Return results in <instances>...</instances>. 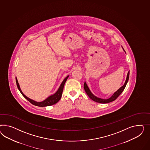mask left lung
Here are the masks:
<instances>
[{"label":"left lung","instance_id":"8db88e82","mask_svg":"<svg viewBox=\"0 0 150 150\" xmlns=\"http://www.w3.org/2000/svg\"><path fill=\"white\" fill-rule=\"evenodd\" d=\"M125 51V50H124ZM129 71L128 72L127 74V78H126V80L125 81V83L122 86L121 88H120L119 89H118L117 91L116 92H115V93H113V95L111 97L109 98V99H101L100 98H98L95 96L94 94H93L92 92H91V91L89 90V88L88 87V86L87 85L86 82H85L84 83V85H83V87H84V89L85 91L87 93V94L88 95V96L92 100H93V101H96V102H97V103H102V104H105V103H108L110 102H111V101H113L116 99L121 94L122 92L123 91V90L125 88L126 85H127V83L128 81L129 80Z\"/></svg>","mask_w":150,"mask_h":150}]
</instances>
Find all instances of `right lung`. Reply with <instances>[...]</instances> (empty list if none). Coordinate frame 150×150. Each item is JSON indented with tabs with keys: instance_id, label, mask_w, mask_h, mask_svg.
I'll return each instance as SVG.
<instances>
[{
	"instance_id": "obj_1",
	"label": "right lung",
	"mask_w": 150,
	"mask_h": 150,
	"mask_svg": "<svg viewBox=\"0 0 150 150\" xmlns=\"http://www.w3.org/2000/svg\"><path fill=\"white\" fill-rule=\"evenodd\" d=\"M69 77V75L67 76V77L65 78L64 80L62 82L61 85L59 86V88L57 90V92L54 93V94L50 96V97L46 98L44 101H41V102H37V101H34L32 99L29 98L27 97L26 96H25L23 92H22L21 89L20 88V87L19 85V83L17 81L16 77V81L17 86L18 87V89H19L21 93L22 94V96L24 97L27 100H28L30 103H32L34 105L38 106H40V107H45V106H47L52 105L53 104H56L57 102L61 99L62 93H63V88H64V86L65 83L67 81V80L68 79V78Z\"/></svg>"
}]
</instances>
